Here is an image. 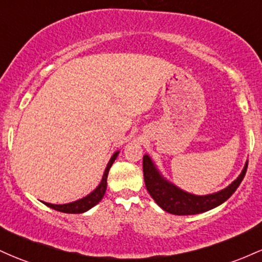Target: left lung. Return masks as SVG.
I'll return each mask as SVG.
<instances>
[{"label": "left lung", "instance_id": "obj_1", "mask_svg": "<svg viewBox=\"0 0 262 262\" xmlns=\"http://www.w3.org/2000/svg\"><path fill=\"white\" fill-rule=\"evenodd\" d=\"M246 169H248V163L245 164L244 170L238 175L237 179L224 190L215 194L198 196L180 190L171 183L166 182L157 170L150 158L148 155H144L143 158V173H144L146 190L163 210L175 215L200 214L219 206L224 201L228 200L238 188L245 177Z\"/></svg>", "mask_w": 262, "mask_h": 262}]
</instances>
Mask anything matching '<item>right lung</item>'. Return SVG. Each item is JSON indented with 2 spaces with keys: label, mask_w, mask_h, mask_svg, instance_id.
Wrapping results in <instances>:
<instances>
[{
  "label": "right lung",
  "mask_w": 262,
  "mask_h": 262,
  "mask_svg": "<svg viewBox=\"0 0 262 262\" xmlns=\"http://www.w3.org/2000/svg\"><path fill=\"white\" fill-rule=\"evenodd\" d=\"M117 157H118V151L117 153H114L113 157H112L111 160H109L107 168H105L104 174H103L102 182H100L98 188H97L94 191H92L91 194L87 195V196L83 198V199L80 200L73 201V203L63 204V205H54V204L45 203L46 205L50 206L52 209H54V210L61 211V212H67V214H80V212H84L89 210L91 208H93V206L97 205V204L102 200V198L104 196V192L107 190V178H108L109 169H111L112 164L114 163V160L117 159Z\"/></svg>",
  "instance_id": "add662e5"
}]
</instances>
